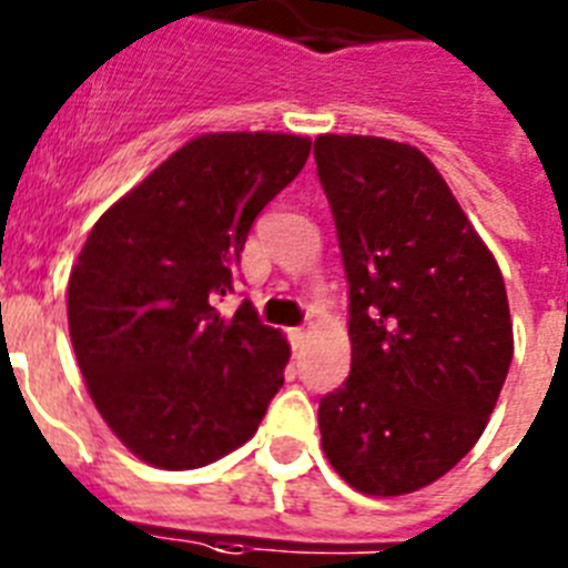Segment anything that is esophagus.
I'll return each mask as SVG.
<instances>
[{"mask_svg":"<svg viewBox=\"0 0 568 568\" xmlns=\"http://www.w3.org/2000/svg\"><path fill=\"white\" fill-rule=\"evenodd\" d=\"M307 338H310V333L304 327H295L293 333H290V341H293V346L295 349H301V346L307 344Z\"/></svg>","mask_w":568,"mask_h":568,"instance_id":"obj_1","label":"esophagus"}]
</instances>
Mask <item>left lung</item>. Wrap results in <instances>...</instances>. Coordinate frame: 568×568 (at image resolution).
Returning a JSON list of instances; mask_svg holds the SVG:
<instances>
[{
	"label": "left lung",
	"instance_id": "left-lung-1",
	"mask_svg": "<svg viewBox=\"0 0 568 568\" xmlns=\"http://www.w3.org/2000/svg\"><path fill=\"white\" fill-rule=\"evenodd\" d=\"M315 164L349 281V378L318 406L353 489L429 486L484 435L509 373L504 275L435 164L378 135H318Z\"/></svg>",
	"mask_w": 568,
	"mask_h": 568
}]
</instances>
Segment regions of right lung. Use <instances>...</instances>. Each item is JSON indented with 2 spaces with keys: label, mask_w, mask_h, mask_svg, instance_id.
<instances>
[{
  "label": "right lung",
  "mask_w": 568,
  "mask_h": 568,
  "mask_svg": "<svg viewBox=\"0 0 568 568\" xmlns=\"http://www.w3.org/2000/svg\"><path fill=\"white\" fill-rule=\"evenodd\" d=\"M307 135L204 133L90 230L68 281V327L104 424L135 458L199 469L258 429L290 344L233 290L255 215L293 182Z\"/></svg>",
  "instance_id": "obj_1"
}]
</instances>
